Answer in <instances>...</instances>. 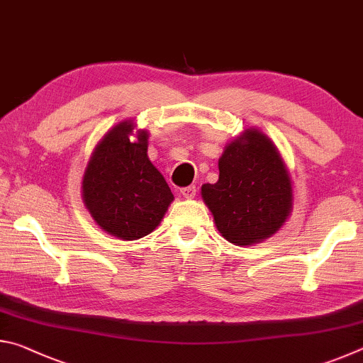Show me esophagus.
<instances>
[{"instance_id":"esophagus-1","label":"esophagus","mask_w":363,"mask_h":363,"mask_svg":"<svg viewBox=\"0 0 363 363\" xmlns=\"http://www.w3.org/2000/svg\"><path fill=\"white\" fill-rule=\"evenodd\" d=\"M181 194H182L184 199H194L195 194H196V187H195V186L182 187V189H181Z\"/></svg>"}]
</instances>
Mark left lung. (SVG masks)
I'll return each mask as SVG.
<instances>
[{"instance_id":"left-lung-1","label":"left lung","mask_w":363,"mask_h":363,"mask_svg":"<svg viewBox=\"0 0 363 363\" xmlns=\"http://www.w3.org/2000/svg\"><path fill=\"white\" fill-rule=\"evenodd\" d=\"M201 196L225 240L253 245L284 225L291 210V181L270 139L248 130L225 147L219 181L203 184Z\"/></svg>"}]
</instances>
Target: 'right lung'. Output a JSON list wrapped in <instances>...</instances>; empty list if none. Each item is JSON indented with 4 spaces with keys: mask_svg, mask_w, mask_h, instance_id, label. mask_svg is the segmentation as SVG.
Masks as SVG:
<instances>
[{
    "mask_svg": "<svg viewBox=\"0 0 363 363\" xmlns=\"http://www.w3.org/2000/svg\"><path fill=\"white\" fill-rule=\"evenodd\" d=\"M133 123L123 121L96 147L83 177V200L110 235L136 240L150 233L173 201L164 177L147 157V131L131 143Z\"/></svg>",
    "mask_w": 363,
    "mask_h": 363,
    "instance_id": "add662e5",
    "label": "right lung"
}]
</instances>
